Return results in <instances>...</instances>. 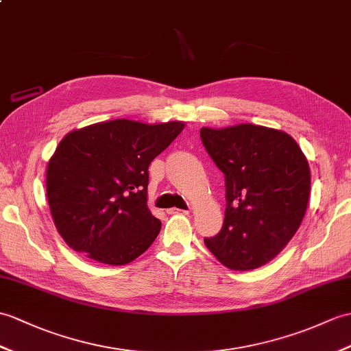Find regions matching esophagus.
Masks as SVG:
<instances>
[{
	"label": "esophagus",
	"mask_w": 351,
	"mask_h": 351,
	"mask_svg": "<svg viewBox=\"0 0 351 351\" xmlns=\"http://www.w3.org/2000/svg\"><path fill=\"white\" fill-rule=\"evenodd\" d=\"M190 213V209H178V208H170V209H167V214H189Z\"/></svg>",
	"instance_id": "esophagus-1"
}]
</instances>
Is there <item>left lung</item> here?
Wrapping results in <instances>:
<instances>
[{
	"instance_id": "left-lung-1",
	"label": "left lung",
	"mask_w": 351,
	"mask_h": 351,
	"mask_svg": "<svg viewBox=\"0 0 351 351\" xmlns=\"http://www.w3.org/2000/svg\"><path fill=\"white\" fill-rule=\"evenodd\" d=\"M202 143L224 173L223 227L206 248L224 266L250 271L287 245L302 223L311 186L308 161L295 138L262 125L200 130Z\"/></svg>"
}]
</instances>
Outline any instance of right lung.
<instances>
[{"label": "right lung", "mask_w": 351, "mask_h": 351, "mask_svg": "<svg viewBox=\"0 0 351 351\" xmlns=\"http://www.w3.org/2000/svg\"><path fill=\"white\" fill-rule=\"evenodd\" d=\"M184 122H99L69 133L46 172L56 230L67 245L104 265H125L151 247L161 221L146 205L151 161Z\"/></svg>", "instance_id": "add662e5"}]
</instances>
